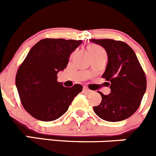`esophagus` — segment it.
Wrapping results in <instances>:
<instances>
[{
	"mask_svg": "<svg viewBox=\"0 0 156 156\" xmlns=\"http://www.w3.org/2000/svg\"><path fill=\"white\" fill-rule=\"evenodd\" d=\"M83 91H85V92H87V93H90V92H91V90L88 89V88H85H85H84V89H83Z\"/></svg>",
	"mask_w": 156,
	"mask_h": 156,
	"instance_id": "obj_1",
	"label": "esophagus"
}]
</instances>
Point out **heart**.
I'll return each mask as SVG.
<instances>
[{"label":"heart","instance_id":"obj_1","mask_svg":"<svg viewBox=\"0 0 156 156\" xmlns=\"http://www.w3.org/2000/svg\"><path fill=\"white\" fill-rule=\"evenodd\" d=\"M88 50H89L90 53L91 54L98 53V52L104 51L102 48H101L100 46H98V45H91V46L88 48Z\"/></svg>","mask_w":156,"mask_h":156}]
</instances>
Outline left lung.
<instances>
[{
	"label": "left lung",
	"instance_id": "8db88e82",
	"mask_svg": "<svg viewBox=\"0 0 156 156\" xmlns=\"http://www.w3.org/2000/svg\"><path fill=\"white\" fill-rule=\"evenodd\" d=\"M105 49L108 65L102 78L111 93L101 95L99 105L93 107L95 114L108 122H119L132 116L140 106L146 91V77L132 48L113 39H91Z\"/></svg>",
	"mask_w": 156,
	"mask_h": 156
}]
</instances>
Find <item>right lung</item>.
Returning a JSON list of instances; mask_svg holds the SVG:
<instances>
[{"mask_svg": "<svg viewBox=\"0 0 156 156\" xmlns=\"http://www.w3.org/2000/svg\"><path fill=\"white\" fill-rule=\"evenodd\" d=\"M81 43V40L42 39L19 66L15 78L19 97L24 109L34 119L56 120L82 91L81 85L66 88L57 81L58 71L66 68L71 53Z\"/></svg>", "mask_w": 156, "mask_h": 156, "instance_id": "1", "label": "right lung"}]
</instances>
